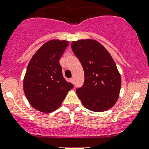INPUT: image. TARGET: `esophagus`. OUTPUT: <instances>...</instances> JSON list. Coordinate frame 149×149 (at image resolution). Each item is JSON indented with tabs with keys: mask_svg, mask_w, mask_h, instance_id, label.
Wrapping results in <instances>:
<instances>
[{
	"mask_svg": "<svg viewBox=\"0 0 149 149\" xmlns=\"http://www.w3.org/2000/svg\"><path fill=\"white\" fill-rule=\"evenodd\" d=\"M70 80L72 83H74V79H73V78H70Z\"/></svg>",
	"mask_w": 149,
	"mask_h": 149,
	"instance_id": "obj_1",
	"label": "esophagus"
}]
</instances>
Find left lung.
Returning <instances> with one entry per match:
<instances>
[{"label":"left lung","mask_w":149,"mask_h":149,"mask_svg":"<svg viewBox=\"0 0 149 149\" xmlns=\"http://www.w3.org/2000/svg\"><path fill=\"white\" fill-rule=\"evenodd\" d=\"M71 48L84 71V84L76 89L78 97L91 111L109 109L118 98L121 87V78L111 55L93 40L73 42Z\"/></svg>","instance_id":"1"}]
</instances>
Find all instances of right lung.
Instances as JSON below:
<instances>
[{
  "label": "right lung",
  "instance_id": "obj_1",
  "mask_svg": "<svg viewBox=\"0 0 149 149\" xmlns=\"http://www.w3.org/2000/svg\"><path fill=\"white\" fill-rule=\"evenodd\" d=\"M69 42H47L29 62L23 81L25 95L31 105L42 112H54L60 107L73 84L62 75L59 59Z\"/></svg>",
  "mask_w": 149,
  "mask_h": 149
}]
</instances>
